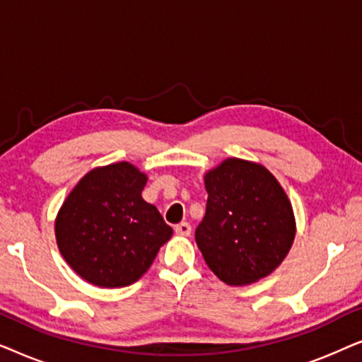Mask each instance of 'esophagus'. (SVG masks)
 Listing matches in <instances>:
<instances>
[{"label":"esophagus","mask_w":362,"mask_h":362,"mask_svg":"<svg viewBox=\"0 0 362 362\" xmlns=\"http://www.w3.org/2000/svg\"><path fill=\"white\" fill-rule=\"evenodd\" d=\"M175 232L177 235H185V237H187L191 234V226H189V222H181V224H177L176 227H175Z\"/></svg>","instance_id":"obj_1"}]
</instances>
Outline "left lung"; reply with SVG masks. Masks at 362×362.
<instances>
[{"label": "left lung", "mask_w": 362, "mask_h": 362, "mask_svg": "<svg viewBox=\"0 0 362 362\" xmlns=\"http://www.w3.org/2000/svg\"><path fill=\"white\" fill-rule=\"evenodd\" d=\"M207 204L196 229L206 264L227 285H250L270 275L293 244L291 202L259 163L227 158L204 176Z\"/></svg>", "instance_id": "obj_1"}]
</instances>
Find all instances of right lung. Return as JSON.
<instances>
[{
	"label": "right lung",
	"instance_id": "add662e5",
	"mask_svg": "<svg viewBox=\"0 0 362 362\" xmlns=\"http://www.w3.org/2000/svg\"><path fill=\"white\" fill-rule=\"evenodd\" d=\"M148 177L120 161L88 171L56 217V240L78 276L102 288L135 284L173 229L141 197Z\"/></svg>",
	"mask_w": 362,
	"mask_h": 362
}]
</instances>
